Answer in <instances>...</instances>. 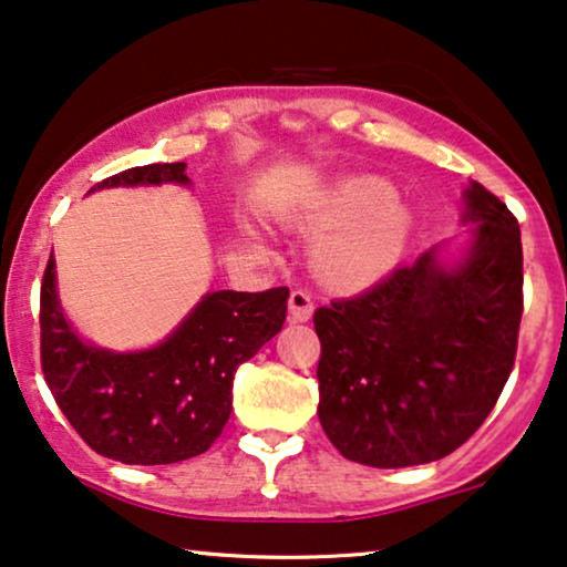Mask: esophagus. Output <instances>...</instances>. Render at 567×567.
<instances>
[{"mask_svg": "<svg viewBox=\"0 0 567 567\" xmlns=\"http://www.w3.org/2000/svg\"><path fill=\"white\" fill-rule=\"evenodd\" d=\"M287 308H290V321L292 323H306L313 316V298H310L308 290H292L290 300H287Z\"/></svg>", "mask_w": 567, "mask_h": 567, "instance_id": "obj_1", "label": "esophagus"}]
</instances>
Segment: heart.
Here are the masks:
<instances>
[{
	"instance_id": "b5f03b06",
	"label": "heart",
	"mask_w": 567,
	"mask_h": 567,
	"mask_svg": "<svg viewBox=\"0 0 567 567\" xmlns=\"http://www.w3.org/2000/svg\"><path fill=\"white\" fill-rule=\"evenodd\" d=\"M298 226L326 236L318 265L333 285L364 287L395 265L411 236V215L380 179H352L331 189Z\"/></svg>"
}]
</instances>
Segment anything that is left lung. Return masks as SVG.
<instances>
[{
    "instance_id": "obj_1",
    "label": "left lung",
    "mask_w": 567,
    "mask_h": 567,
    "mask_svg": "<svg viewBox=\"0 0 567 567\" xmlns=\"http://www.w3.org/2000/svg\"><path fill=\"white\" fill-rule=\"evenodd\" d=\"M462 220L475 223L473 241L452 267L426 251L316 310L318 419L347 460L411 467L446 457L488 419L514 370L519 220L477 182Z\"/></svg>"
}]
</instances>
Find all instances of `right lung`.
Here are the masks:
<instances>
[{"label":"right lung","instance_id":"right-lung-1","mask_svg":"<svg viewBox=\"0 0 567 567\" xmlns=\"http://www.w3.org/2000/svg\"><path fill=\"white\" fill-rule=\"evenodd\" d=\"M185 162L133 166L94 189L177 182ZM287 287L265 292H207L174 333L154 349L115 354L76 337L55 292V261L41 285V367L48 388L102 457L125 465H172L218 440L234 409L236 367L251 360L287 313Z\"/></svg>","mask_w":567,"mask_h":567}]
</instances>
